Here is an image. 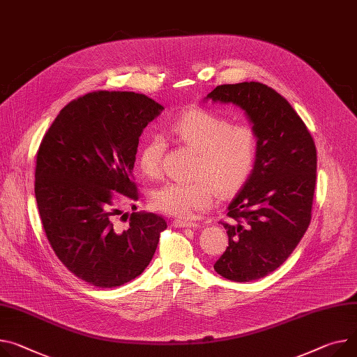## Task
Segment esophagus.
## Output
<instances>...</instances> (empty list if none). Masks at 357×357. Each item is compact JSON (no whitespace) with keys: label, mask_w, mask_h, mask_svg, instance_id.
<instances>
[{"label":"esophagus","mask_w":357,"mask_h":357,"mask_svg":"<svg viewBox=\"0 0 357 357\" xmlns=\"http://www.w3.org/2000/svg\"><path fill=\"white\" fill-rule=\"evenodd\" d=\"M173 226L174 227H200L202 225L200 223H196V222H190V220H181V218H176V220L173 222Z\"/></svg>","instance_id":"1"}]
</instances>
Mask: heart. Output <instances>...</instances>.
Instances as JSON below:
<instances>
[{"label":"heart","mask_w":357,"mask_h":357,"mask_svg":"<svg viewBox=\"0 0 357 357\" xmlns=\"http://www.w3.org/2000/svg\"><path fill=\"white\" fill-rule=\"evenodd\" d=\"M183 144L197 151L196 176L191 181H169L155 188V208L176 217H191L210 208L220 196L240 190L255 172L259 157V134L249 123H236L214 109L195 107L172 124ZM166 143L154 134L142 144L137 164L147 177L161 173Z\"/></svg>","instance_id":"heart-1"}]
</instances>
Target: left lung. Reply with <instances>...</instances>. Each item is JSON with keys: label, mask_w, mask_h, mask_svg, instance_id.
I'll return each instance as SVG.
<instances>
[{"label": "left lung", "mask_w": 357, "mask_h": 357, "mask_svg": "<svg viewBox=\"0 0 357 357\" xmlns=\"http://www.w3.org/2000/svg\"><path fill=\"white\" fill-rule=\"evenodd\" d=\"M243 108L259 134L253 174L229 206V245L214 270L252 282L280 267L312 220L317 154L313 137L290 102L261 83L217 86L206 100Z\"/></svg>", "instance_id": "8db88e82"}]
</instances>
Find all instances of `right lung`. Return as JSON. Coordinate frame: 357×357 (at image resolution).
I'll return each instance as SVG.
<instances>
[{"label":"right lung","instance_id":"obj_1","mask_svg":"<svg viewBox=\"0 0 357 357\" xmlns=\"http://www.w3.org/2000/svg\"><path fill=\"white\" fill-rule=\"evenodd\" d=\"M161 109L144 94L89 93L61 109L37 151L34 190L45 236L74 276L96 287L140 276L167 229L154 213H131L127 229L113 220L117 195L139 200L137 147Z\"/></svg>","mask_w":357,"mask_h":357}]
</instances>
